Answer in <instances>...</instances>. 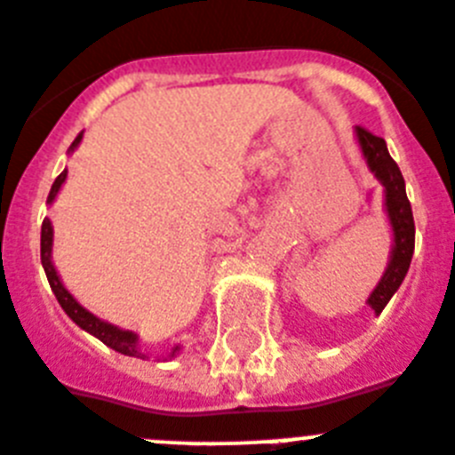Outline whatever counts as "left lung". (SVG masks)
I'll list each match as a JSON object with an SVG mask.
<instances>
[{"label": "left lung", "instance_id": "left-lung-1", "mask_svg": "<svg viewBox=\"0 0 455 455\" xmlns=\"http://www.w3.org/2000/svg\"><path fill=\"white\" fill-rule=\"evenodd\" d=\"M356 140H359L361 154L366 158L368 168L378 177L379 184L384 186V207H387V216H389L391 230H394L389 265H387V271L379 278L378 287L368 297V306L379 315L384 306L389 304V299L395 294V290L401 287L403 278L410 269V262H412L414 216L405 193V180H403L401 168L389 156L387 142L361 126H356Z\"/></svg>", "mask_w": 455, "mask_h": 455}]
</instances>
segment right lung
<instances>
[{"instance_id":"1","label":"right lung","mask_w":455,"mask_h":455,"mask_svg":"<svg viewBox=\"0 0 455 455\" xmlns=\"http://www.w3.org/2000/svg\"><path fill=\"white\" fill-rule=\"evenodd\" d=\"M80 140H83V133L73 140V145L68 147V151L76 149V147L80 145ZM64 181H66V170L60 174V177H57V180H54L52 188H50L48 204H52L54 197H57V193H60V188ZM50 255H52V223H50V219H45L41 225V265H43V269H45V275H48V283H50V287H52L54 297H57V301H60V306L64 308L66 315L71 317L77 327L84 329V331H89L99 340H103V343H106L108 347L115 349V352H122V355H126V356H138V359H147L145 349H142V345H140V340H138V333L126 331V329H119V327H115V324H108V322L99 320V317L92 315L87 308H83V306L77 304L76 299H73V294L68 292V290L64 287V283L60 281V275H57V269H54ZM180 349H181L180 345H174L172 352L168 355V359H172V356L180 355Z\"/></svg>"}]
</instances>
